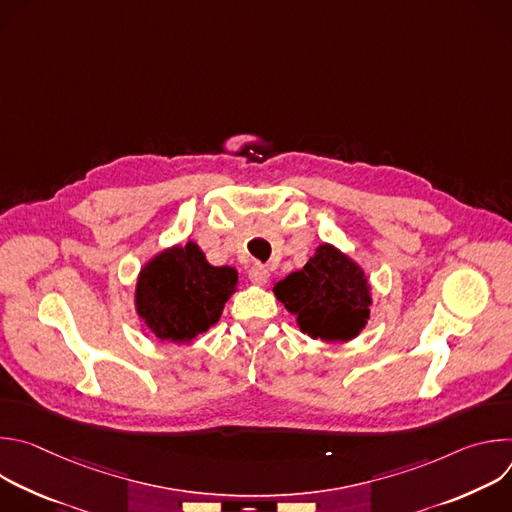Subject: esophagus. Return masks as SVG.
Returning <instances> with one entry per match:
<instances>
[{"instance_id": "obj_1", "label": "esophagus", "mask_w": 512, "mask_h": 512, "mask_svg": "<svg viewBox=\"0 0 512 512\" xmlns=\"http://www.w3.org/2000/svg\"><path fill=\"white\" fill-rule=\"evenodd\" d=\"M249 279H251V283H255V285H265L267 279H269V269L263 267V265H253V267L249 269Z\"/></svg>"}]
</instances>
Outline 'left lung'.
Instances as JSON below:
<instances>
[{
	"mask_svg": "<svg viewBox=\"0 0 512 512\" xmlns=\"http://www.w3.org/2000/svg\"><path fill=\"white\" fill-rule=\"evenodd\" d=\"M273 296L314 340L348 342L371 320L373 287L367 273L332 243H320L300 271L275 281Z\"/></svg>",
	"mask_w": 512,
	"mask_h": 512,
	"instance_id": "1",
	"label": "left lung"
}]
</instances>
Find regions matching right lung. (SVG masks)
Here are the masks:
<instances>
[{
	"mask_svg": "<svg viewBox=\"0 0 512 512\" xmlns=\"http://www.w3.org/2000/svg\"><path fill=\"white\" fill-rule=\"evenodd\" d=\"M233 267H214L194 241L158 251L135 279V314L162 342L190 344L223 316L237 291Z\"/></svg>",
	"mask_w": 512,
	"mask_h": 512,
	"instance_id": "right-lung-1",
	"label": "right lung"
}]
</instances>
